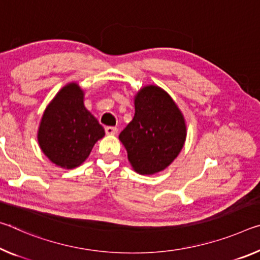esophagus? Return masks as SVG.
<instances>
[{
    "instance_id": "esophagus-1",
    "label": "esophagus",
    "mask_w": 260,
    "mask_h": 260,
    "mask_svg": "<svg viewBox=\"0 0 260 260\" xmlns=\"http://www.w3.org/2000/svg\"><path fill=\"white\" fill-rule=\"evenodd\" d=\"M117 132H118L117 127H112V126L105 127V133L108 135H114V134H117Z\"/></svg>"
}]
</instances>
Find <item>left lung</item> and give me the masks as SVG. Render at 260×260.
<instances>
[{
  "mask_svg": "<svg viewBox=\"0 0 260 260\" xmlns=\"http://www.w3.org/2000/svg\"><path fill=\"white\" fill-rule=\"evenodd\" d=\"M134 118L119 140L132 168L140 175L163 171L183 149L186 140L184 114L166 90L146 85L134 96Z\"/></svg>",
  "mask_w": 260,
  "mask_h": 260,
  "instance_id": "obj_1",
  "label": "left lung"
}]
</instances>
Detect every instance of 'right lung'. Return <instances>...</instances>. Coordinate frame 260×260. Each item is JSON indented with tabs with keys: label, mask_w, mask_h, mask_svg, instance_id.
Wrapping results in <instances>:
<instances>
[{
	"label": "right lung",
	"mask_w": 260,
	"mask_h": 260,
	"mask_svg": "<svg viewBox=\"0 0 260 260\" xmlns=\"http://www.w3.org/2000/svg\"><path fill=\"white\" fill-rule=\"evenodd\" d=\"M104 135V128L85 109L83 89L71 82L45 109L37 138L47 158L69 170L80 167Z\"/></svg>",
	"instance_id": "right-lung-1"
}]
</instances>
